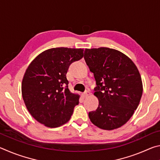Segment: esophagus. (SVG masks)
Instances as JSON below:
<instances>
[{
	"label": "esophagus",
	"instance_id": "esophagus-1",
	"mask_svg": "<svg viewBox=\"0 0 160 160\" xmlns=\"http://www.w3.org/2000/svg\"><path fill=\"white\" fill-rule=\"evenodd\" d=\"M90 92L89 91H85V92H83L82 93V95H83V97H88L89 95H90Z\"/></svg>",
	"mask_w": 160,
	"mask_h": 160
}]
</instances>
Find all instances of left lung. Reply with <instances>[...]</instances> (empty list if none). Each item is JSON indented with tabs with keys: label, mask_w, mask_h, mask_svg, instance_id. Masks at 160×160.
<instances>
[{
	"label": "left lung",
	"mask_w": 160,
	"mask_h": 160,
	"mask_svg": "<svg viewBox=\"0 0 160 160\" xmlns=\"http://www.w3.org/2000/svg\"><path fill=\"white\" fill-rule=\"evenodd\" d=\"M87 65L94 73L99 106L89 118L99 128L113 130L124 125L138 107L142 82L138 69L121 51L107 47L85 48Z\"/></svg>",
	"instance_id": "left-lung-1"
}]
</instances>
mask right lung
I'll return each mask as SVG.
<instances>
[{"instance_id": "add662e5", "label": "right lung", "mask_w": 160, "mask_h": 160, "mask_svg": "<svg viewBox=\"0 0 160 160\" xmlns=\"http://www.w3.org/2000/svg\"><path fill=\"white\" fill-rule=\"evenodd\" d=\"M82 48H52L39 54L27 68L22 94L27 109L40 123L56 128L70 120L80 96L70 92L66 73L83 57Z\"/></svg>"}]
</instances>
